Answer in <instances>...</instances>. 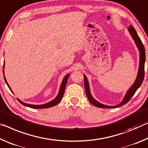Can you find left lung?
<instances>
[{
  "label": "left lung",
  "instance_id": "8db88e82",
  "mask_svg": "<svg viewBox=\"0 0 148 148\" xmlns=\"http://www.w3.org/2000/svg\"><path fill=\"white\" fill-rule=\"evenodd\" d=\"M129 32L131 35L132 38L134 40V42L138 49L139 50L140 52V62H139V67H138V74L136 79L134 83H133L132 85L130 87V88L128 90V91L126 92L125 96L123 98V100L121 101V102L119 103L118 105H116L115 106H110L107 105H104V104L101 103L99 102L95 99L93 98V96H92L90 90V87H89V83L87 79V77H86L85 75L84 74V88H85V92L87 98H88V100L90 102L93 104L94 106H95L97 108H116L120 106H122L125 105V103H127L129 101L130 98H132V96L135 94L136 91L138 89L139 87L141 86V84L143 82V80L144 78V65L145 62H146V52H145V48L144 45L142 44V40H140V37L138 35V34L136 31L134 27L132 25H130L129 27L128 28Z\"/></svg>",
  "mask_w": 148,
  "mask_h": 148
}]
</instances>
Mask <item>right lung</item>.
Returning <instances> with one entry per match:
<instances>
[{
	"label": "right lung",
	"mask_w": 148,
	"mask_h": 148,
	"mask_svg": "<svg viewBox=\"0 0 148 148\" xmlns=\"http://www.w3.org/2000/svg\"><path fill=\"white\" fill-rule=\"evenodd\" d=\"M4 65H5V62H4V65H3V74H4ZM70 75V73L67 74L64 77V79L62 80V82L61 83V85H60V90L59 92H58V94L57 96L56 97V98L54 99V100H52V101H49V102L48 103H46L44 104H41V105H33V104H29V103H24L22 101H21L19 99H18V100L20 102L22 105L27 106V107H29V108H34V109H43V108H51L53 107V106H54L56 105H57L58 103H59L60 102V101L63 98V96H64V92H65V86H66V84H67V80H68L69 77ZM4 81H5L7 85H8V88H10V90H11V92L12 93H14L12 90V89L10 87L9 84L7 83V81L5 78V77L4 76Z\"/></svg>",
	"instance_id": "add662e5"
}]
</instances>
